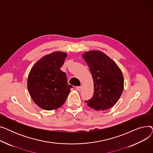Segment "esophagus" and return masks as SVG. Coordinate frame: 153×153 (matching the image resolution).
I'll list each match as a JSON object with an SVG mask.
<instances>
[{
	"instance_id": "34e87169",
	"label": "esophagus",
	"mask_w": 153,
	"mask_h": 153,
	"mask_svg": "<svg viewBox=\"0 0 153 153\" xmlns=\"http://www.w3.org/2000/svg\"><path fill=\"white\" fill-rule=\"evenodd\" d=\"M81 89H82V86H77V87H76V90L77 91H80L81 90Z\"/></svg>"
}]
</instances>
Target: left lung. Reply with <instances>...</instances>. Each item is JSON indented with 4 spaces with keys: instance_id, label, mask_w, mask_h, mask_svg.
Returning <instances> with one entry per match:
<instances>
[{
    "instance_id": "obj_1",
    "label": "left lung",
    "mask_w": 153,
    "mask_h": 153,
    "mask_svg": "<svg viewBox=\"0 0 153 153\" xmlns=\"http://www.w3.org/2000/svg\"><path fill=\"white\" fill-rule=\"evenodd\" d=\"M88 64L94 81L93 97L85 101L95 110H105L113 107L121 96L124 79L117 64L100 51H90L82 54Z\"/></svg>"
}]
</instances>
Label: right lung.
<instances>
[{
    "instance_id": "obj_1",
    "label": "right lung",
    "mask_w": 153,
    "mask_h": 153,
    "mask_svg": "<svg viewBox=\"0 0 153 153\" xmlns=\"http://www.w3.org/2000/svg\"><path fill=\"white\" fill-rule=\"evenodd\" d=\"M67 56L64 52L47 54L32 67L27 81L31 97L46 110L58 108L66 102L72 85L67 82L65 72L60 68Z\"/></svg>"
}]
</instances>
